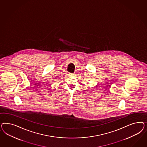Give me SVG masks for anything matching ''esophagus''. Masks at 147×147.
I'll list each match as a JSON object with an SVG mask.
<instances>
[{
	"label": "esophagus",
	"instance_id": "1",
	"mask_svg": "<svg viewBox=\"0 0 147 147\" xmlns=\"http://www.w3.org/2000/svg\"><path fill=\"white\" fill-rule=\"evenodd\" d=\"M69 76H75V74H74V73H69Z\"/></svg>",
	"mask_w": 147,
	"mask_h": 147
}]
</instances>
